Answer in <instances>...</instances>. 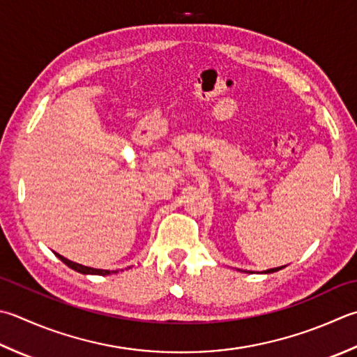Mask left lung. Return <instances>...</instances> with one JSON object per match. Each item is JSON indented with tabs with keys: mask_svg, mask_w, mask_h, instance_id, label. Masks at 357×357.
<instances>
[{
	"mask_svg": "<svg viewBox=\"0 0 357 357\" xmlns=\"http://www.w3.org/2000/svg\"><path fill=\"white\" fill-rule=\"evenodd\" d=\"M284 266H280V268H272V269H266V271H263V274H272V272H277V271H280V269H283ZM241 272H248V274H252V271H241Z\"/></svg>",
	"mask_w": 357,
	"mask_h": 357,
	"instance_id": "obj_1",
	"label": "left lung"
}]
</instances>
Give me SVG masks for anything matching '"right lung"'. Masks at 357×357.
<instances>
[{"instance_id": "add662e5", "label": "right lung", "mask_w": 357, "mask_h": 357, "mask_svg": "<svg viewBox=\"0 0 357 357\" xmlns=\"http://www.w3.org/2000/svg\"><path fill=\"white\" fill-rule=\"evenodd\" d=\"M55 255H57V257L60 258V260L66 264V266H69V268L77 271V272H80V274H85V275H109L111 272H113V274H116V272H117V271H107V269H96V268L83 266V264H79V263H75V261L68 260V258L61 257V255L57 254V252H55Z\"/></svg>"}]
</instances>
